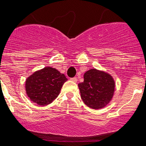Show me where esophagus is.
Instances as JSON below:
<instances>
[{
    "mask_svg": "<svg viewBox=\"0 0 146 146\" xmlns=\"http://www.w3.org/2000/svg\"><path fill=\"white\" fill-rule=\"evenodd\" d=\"M70 80L73 81V82H77V78H76V77H73V78H70Z\"/></svg>",
    "mask_w": 146,
    "mask_h": 146,
    "instance_id": "esophagus-1",
    "label": "esophagus"
}]
</instances>
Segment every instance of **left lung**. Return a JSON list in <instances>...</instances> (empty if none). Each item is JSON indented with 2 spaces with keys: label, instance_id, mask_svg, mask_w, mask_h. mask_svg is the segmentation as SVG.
<instances>
[{
  "label": "left lung",
  "instance_id": "obj_1",
  "mask_svg": "<svg viewBox=\"0 0 146 146\" xmlns=\"http://www.w3.org/2000/svg\"><path fill=\"white\" fill-rule=\"evenodd\" d=\"M81 97L88 107L100 109L109 103L114 93V81L107 73L91 69L84 74V82L79 83Z\"/></svg>",
  "mask_w": 146,
  "mask_h": 146
}]
</instances>
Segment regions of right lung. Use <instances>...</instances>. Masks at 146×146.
Instances as JSON below:
<instances>
[{
    "label": "right lung",
    "mask_w": 146,
    "mask_h": 146,
    "mask_svg": "<svg viewBox=\"0 0 146 146\" xmlns=\"http://www.w3.org/2000/svg\"><path fill=\"white\" fill-rule=\"evenodd\" d=\"M67 79L55 68L47 67L36 71L26 81V91L32 101L47 105L56 99Z\"/></svg>",
    "instance_id": "right-lung-1"
}]
</instances>
